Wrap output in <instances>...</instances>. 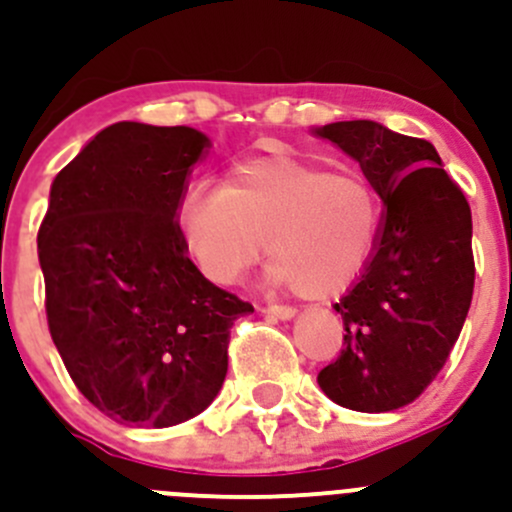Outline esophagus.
Segmentation results:
<instances>
[{"label": "esophagus", "instance_id": "esophagus-1", "mask_svg": "<svg viewBox=\"0 0 512 512\" xmlns=\"http://www.w3.org/2000/svg\"><path fill=\"white\" fill-rule=\"evenodd\" d=\"M263 313H268V316L278 318V321H288V318L296 316V308H293V306H278V303H271V306L263 308Z\"/></svg>", "mask_w": 512, "mask_h": 512}]
</instances>
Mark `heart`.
Masks as SVG:
<instances>
[{"mask_svg": "<svg viewBox=\"0 0 512 512\" xmlns=\"http://www.w3.org/2000/svg\"><path fill=\"white\" fill-rule=\"evenodd\" d=\"M186 251L219 283H236L266 246L268 278L303 298H331L378 249L383 199L366 176L291 154L234 161L224 184L191 181L179 199Z\"/></svg>", "mask_w": 512, "mask_h": 512, "instance_id": "heart-1", "label": "heart"}]
</instances>
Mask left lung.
Segmentation results:
<instances>
[{
    "label": "left lung",
    "instance_id": "obj_1",
    "mask_svg": "<svg viewBox=\"0 0 512 512\" xmlns=\"http://www.w3.org/2000/svg\"><path fill=\"white\" fill-rule=\"evenodd\" d=\"M313 134L361 164L383 199L378 249L341 313V356L318 373L333 403L388 413L416 401L450 356L473 298V219L435 146L378 121H333Z\"/></svg>",
    "mask_w": 512,
    "mask_h": 512
}]
</instances>
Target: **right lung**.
I'll use <instances>...</instances> for the list:
<instances>
[{"instance_id": "1", "label": "right lung", "mask_w": 512, "mask_h": 512, "mask_svg": "<svg viewBox=\"0 0 512 512\" xmlns=\"http://www.w3.org/2000/svg\"><path fill=\"white\" fill-rule=\"evenodd\" d=\"M209 146L191 126L119 121L49 191L37 236L49 333L86 401L124 426L169 428L209 408L231 326L254 311L204 278L176 221Z\"/></svg>"}]
</instances>
